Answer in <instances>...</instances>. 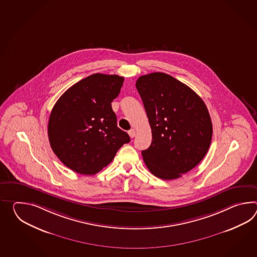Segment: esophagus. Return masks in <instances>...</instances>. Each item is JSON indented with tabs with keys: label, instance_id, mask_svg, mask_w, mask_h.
<instances>
[{
	"label": "esophagus",
	"instance_id": "34e87169",
	"mask_svg": "<svg viewBox=\"0 0 257 257\" xmlns=\"http://www.w3.org/2000/svg\"><path fill=\"white\" fill-rule=\"evenodd\" d=\"M128 134H129V136H130L131 138H134V137H136V131L134 129H132V130L128 132Z\"/></svg>",
	"mask_w": 257,
	"mask_h": 257
}]
</instances>
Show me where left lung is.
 <instances>
[{
	"label": "left lung",
	"mask_w": 257,
	"mask_h": 257,
	"mask_svg": "<svg viewBox=\"0 0 257 257\" xmlns=\"http://www.w3.org/2000/svg\"><path fill=\"white\" fill-rule=\"evenodd\" d=\"M136 86L152 131V142L143 150V160L158 178L182 177L199 164L211 143L213 128L205 102L165 73L142 75Z\"/></svg>",
	"instance_id": "8db88e82"
}]
</instances>
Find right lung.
Masks as SVG:
<instances>
[{
  "label": "right lung",
  "mask_w": 257,
  "mask_h": 257,
  "mask_svg": "<svg viewBox=\"0 0 257 257\" xmlns=\"http://www.w3.org/2000/svg\"><path fill=\"white\" fill-rule=\"evenodd\" d=\"M123 81L117 74H92L68 88L52 108L48 124L50 144L72 171L96 174L130 142L128 134L117 126L111 108Z\"/></svg>",
  "instance_id": "obj_1"
}]
</instances>
